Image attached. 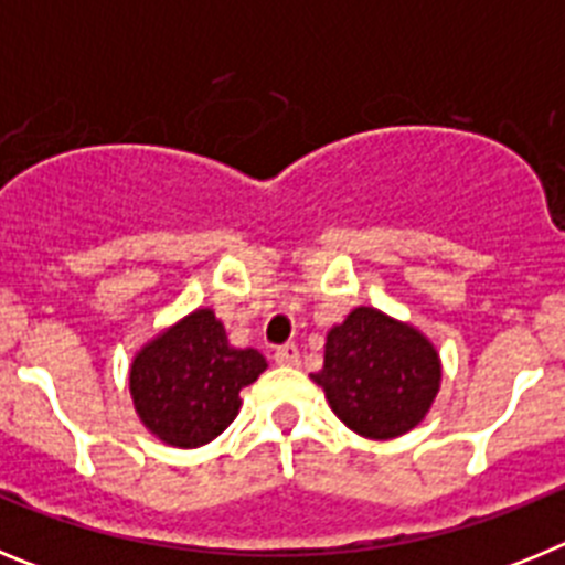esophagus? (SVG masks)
<instances>
[{"instance_id": "obj_1", "label": "esophagus", "mask_w": 565, "mask_h": 565, "mask_svg": "<svg viewBox=\"0 0 565 565\" xmlns=\"http://www.w3.org/2000/svg\"><path fill=\"white\" fill-rule=\"evenodd\" d=\"M274 362H277L279 367H297L299 364L297 344H282V348H277V351H274Z\"/></svg>"}]
</instances>
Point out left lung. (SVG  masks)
I'll list each match as a JSON object with an SVG mask.
<instances>
[{
    "instance_id": "left-lung-1",
    "label": "left lung",
    "mask_w": 565,
    "mask_h": 565,
    "mask_svg": "<svg viewBox=\"0 0 565 565\" xmlns=\"http://www.w3.org/2000/svg\"><path fill=\"white\" fill-rule=\"evenodd\" d=\"M311 379L344 427L387 441L430 413L441 387V359L418 328L359 306L328 331L326 364Z\"/></svg>"
}]
</instances>
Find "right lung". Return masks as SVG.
<instances>
[{
  "label": "right lung",
  "instance_id": "right-lung-1",
  "mask_svg": "<svg viewBox=\"0 0 565 565\" xmlns=\"http://www.w3.org/2000/svg\"><path fill=\"white\" fill-rule=\"evenodd\" d=\"M266 367L259 351L228 344L212 308H198L135 353L129 396L154 438L194 450L237 418L239 391L257 382Z\"/></svg>",
  "mask_w": 565,
  "mask_h": 565
}]
</instances>
